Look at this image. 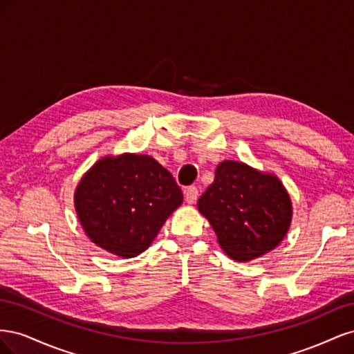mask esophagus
<instances>
[{"instance_id":"esophagus-1","label":"esophagus","mask_w":354,"mask_h":354,"mask_svg":"<svg viewBox=\"0 0 354 354\" xmlns=\"http://www.w3.org/2000/svg\"><path fill=\"white\" fill-rule=\"evenodd\" d=\"M185 195H186V201L187 203H195L199 194H198V189L195 186H189L185 189Z\"/></svg>"}]
</instances>
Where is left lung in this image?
Listing matches in <instances>:
<instances>
[{
    "label": "left lung",
    "mask_w": 354,
    "mask_h": 354,
    "mask_svg": "<svg viewBox=\"0 0 354 354\" xmlns=\"http://www.w3.org/2000/svg\"><path fill=\"white\" fill-rule=\"evenodd\" d=\"M218 243L233 260L248 261L281 243L291 224V199L274 176L223 160L198 201Z\"/></svg>",
    "instance_id": "8db88e82"
}]
</instances>
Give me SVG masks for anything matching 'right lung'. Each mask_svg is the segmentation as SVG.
<instances>
[{
	"instance_id": "1",
	"label": "right lung",
	"mask_w": 354,
	"mask_h": 354,
	"mask_svg": "<svg viewBox=\"0 0 354 354\" xmlns=\"http://www.w3.org/2000/svg\"><path fill=\"white\" fill-rule=\"evenodd\" d=\"M181 202L173 176L149 155L103 158L75 192V208L88 238L124 259L142 254Z\"/></svg>"
}]
</instances>
